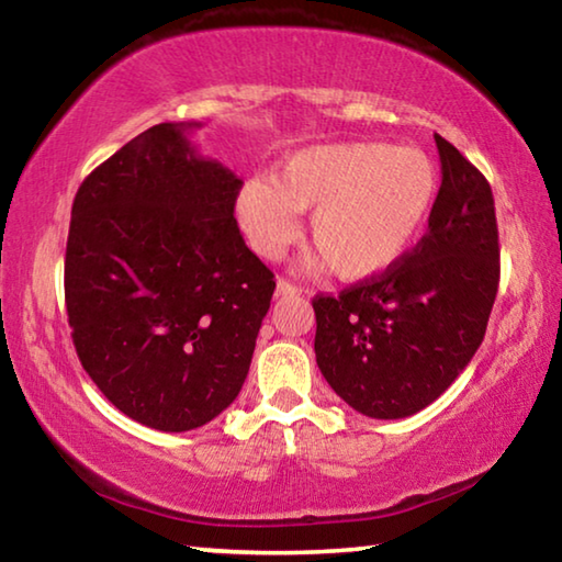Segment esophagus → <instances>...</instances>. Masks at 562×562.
<instances>
[{"mask_svg":"<svg viewBox=\"0 0 562 562\" xmlns=\"http://www.w3.org/2000/svg\"><path fill=\"white\" fill-rule=\"evenodd\" d=\"M302 290L297 288V284H292L290 280L280 278L278 280V288H274V297H292V294H300Z\"/></svg>","mask_w":562,"mask_h":562,"instance_id":"1","label":"esophagus"}]
</instances>
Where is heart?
<instances>
[{"label": "heart", "mask_w": 562, "mask_h": 562, "mask_svg": "<svg viewBox=\"0 0 562 562\" xmlns=\"http://www.w3.org/2000/svg\"><path fill=\"white\" fill-rule=\"evenodd\" d=\"M439 168L429 154L382 140L319 144L290 154L272 180L252 176L235 195V221L260 258L274 260L300 233L317 252L304 268L339 280H374L404 258L424 235L436 201Z\"/></svg>", "instance_id": "b5f03b06"}]
</instances>
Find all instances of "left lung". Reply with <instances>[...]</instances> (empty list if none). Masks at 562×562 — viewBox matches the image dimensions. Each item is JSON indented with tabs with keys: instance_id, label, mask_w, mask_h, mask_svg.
<instances>
[{
	"instance_id": "left-lung-1",
	"label": "left lung",
	"mask_w": 562,
	"mask_h": 562,
	"mask_svg": "<svg viewBox=\"0 0 562 562\" xmlns=\"http://www.w3.org/2000/svg\"><path fill=\"white\" fill-rule=\"evenodd\" d=\"M434 138L441 188L426 235L379 278L312 300L319 372L372 418H404L436 402L481 347L498 292L488 180Z\"/></svg>"
}]
</instances>
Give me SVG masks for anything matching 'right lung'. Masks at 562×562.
<instances>
[{"mask_svg": "<svg viewBox=\"0 0 562 562\" xmlns=\"http://www.w3.org/2000/svg\"><path fill=\"white\" fill-rule=\"evenodd\" d=\"M158 123L83 178L64 297L81 367L158 431H190L235 402L274 274L235 221L243 180Z\"/></svg>", "mask_w": 562, "mask_h": 562, "instance_id": "obj_1", "label": "right lung"}]
</instances>
